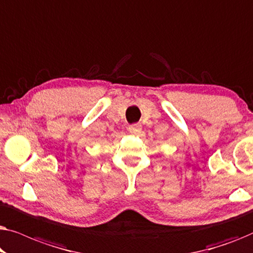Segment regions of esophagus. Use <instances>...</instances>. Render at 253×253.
Here are the masks:
<instances>
[{"mask_svg": "<svg viewBox=\"0 0 253 253\" xmlns=\"http://www.w3.org/2000/svg\"><path fill=\"white\" fill-rule=\"evenodd\" d=\"M140 127H141V126H140L139 123L132 124V126H129V132H130V133H137L138 131L140 130Z\"/></svg>", "mask_w": 253, "mask_h": 253, "instance_id": "1", "label": "esophagus"}]
</instances>
